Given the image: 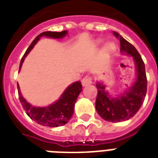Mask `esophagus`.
I'll return each mask as SVG.
<instances>
[{"label":"esophagus","mask_w":158,"mask_h":158,"mask_svg":"<svg viewBox=\"0 0 158 158\" xmlns=\"http://www.w3.org/2000/svg\"><path fill=\"white\" fill-rule=\"evenodd\" d=\"M93 83L92 81V78L89 76H85L84 79H82V85L84 87H86V86H89L90 84Z\"/></svg>","instance_id":"1"}]
</instances>
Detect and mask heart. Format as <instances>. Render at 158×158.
Instances as JSON below:
<instances>
[{"mask_svg":"<svg viewBox=\"0 0 158 158\" xmlns=\"http://www.w3.org/2000/svg\"><path fill=\"white\" fill-rule=\"evenodd\" d=\"M102 42H103V40H102V39H101V38H98V39H97V40L95 41V44H96V45H100V44H101ZM105 49L106 51H108V52H113V51L115 49V43H111V42H110V43H107L105 46Z\"/></svg>","mask_w":158,"mask_h":158,"instance_id":"heart-1","label":"heart"}]
</instances>
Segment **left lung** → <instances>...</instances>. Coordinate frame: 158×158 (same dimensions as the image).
Returning a JSON list of instances; mask_svg holds the SVG:
<instances>
[{
	"mask_svg": "<svg viewBox=\"0 0 158 158\" xmlns=\"http://www.w3.org/2000/svg\"><path fill=\"white\" fill-rule=\"evenodd\" d=\"M113 33L120 39L121 54L130 56L134 60L136 79L130 88L115 97L106 90L103 83L98 82L96 110L99 115L108 122H120L132 118L141 107L147 93V77L145 64L136 48L118 33Z\"/></svg>",
	"mask_w": 158,
	"mask_h": 158,
	"instance_id": "8db88e82",
	"label": "left lung"
}]
</instances>
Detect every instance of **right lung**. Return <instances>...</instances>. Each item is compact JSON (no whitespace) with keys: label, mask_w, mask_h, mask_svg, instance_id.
<instances>
[{"label":"right lung","mask_w":158,"mask_h":158,"mask_svg":"<svg viewBox=\"0 0 158 158\" xmlns=\"http://www.w3.org/2000/svg\"><path fill=\"white\" fill-rule=\"evenodd\" d=\"M67 33L68 32L66 30L62 31V32L48 31V32H43L37 36L35 39L32 42L30 46L28 47L23 56L22 57L20 64H19V70L22 67L25 57L28 56V53L30 52V51L33 49V47L42 37L60 39V38H64L67 35ZM17 88H18L19 101L23 109L25 110L27 115L35 122L38 123L39 125L48 126V127H58L68 123L74 114V104L76 102L79 94L82 91L81 82H74L64 89L63 94L60 95L57 101L48 106L40 107V106H32L29 102L26 101L25 98L21 94L19 84H17Z\"/></svg>","instance_id":"right-lung-1"}]
</instances>
